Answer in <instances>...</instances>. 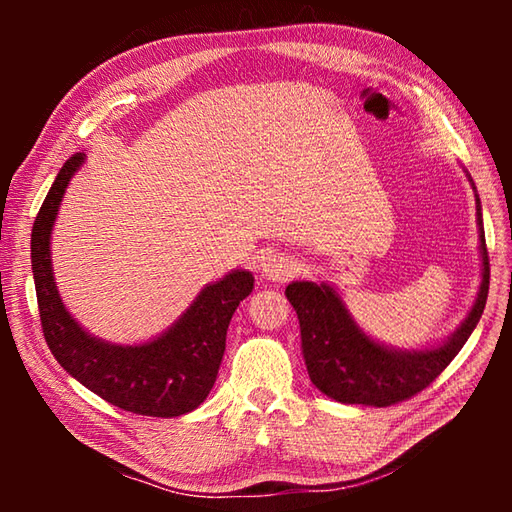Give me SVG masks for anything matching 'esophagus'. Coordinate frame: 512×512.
Returning <instances> with one entry per match:
<instances>
[{"label":"esophagus","instance_id":"esophagus-1","mask_svg":"<svg viewBox=\"0 0 512 512\" xmlns=\"http://www.w3.org/2000/svg\"><path fill=\"white\" fill-rule=\"evenodd\" d=\"M297 273V262L286 253H270L264 257L262 262V277L268 281H279L284 284L290 277H295Z\"/></svg>","mask_w":512,"mask_h":512}]
</instances>
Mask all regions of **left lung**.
<instances>
[{
  "instance_id": "obj_1",
  "label": "left lung",
  "mask_w": 512,
  "mask_h": 512,
  "mask_svg": "<svg viewBox=\"0 0 512 512\" xmlns=\"http://www.w3.org/2000/svg\"><path fill=\"white\" fill-rule=\"evenodd\" d=\"M469 176V171H466ZM469 182L473 184L471 176ZM475 191V184H473ZM477 204V231H480L482 284L473 308L447 341L420 350H400L367 336L347 310L341 295L330 284L292 281L286 297L297 312L301 328V352L306 358L310 380L328 398L343 405L389 407L416 396L436 380L462 345L469 341L488 297V253L482 224L480 195Z\"/></svg>"
}]
</instances>
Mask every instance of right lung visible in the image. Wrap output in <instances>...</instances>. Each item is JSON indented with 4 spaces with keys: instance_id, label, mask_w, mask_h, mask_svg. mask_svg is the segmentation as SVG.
I'll use <instances>...</instances> for the list:
<instances>
[{
    "instance_id": "1",
    "label": "right lung",
    "mask_w": 512,
    "mask_h": 512,
    "mask_svg": "<svg viewBox=\"0 0 512 512\" xmlns=\"http://www.w3.org/2000/svg\"><path fill=\"white\" fill-rule=\"evenodd\" d=\"M83 160L85 154L65 160L32 224L30 259L43 336L57 363L96 396L138 416H182L198 409L213 389L228 323L239 301L253 292L255 277L237 268L206 284L180 319L147 343L118 345L81 328L57 290L50 239L63 193Z\"/></svg>"
}]
</instances>
